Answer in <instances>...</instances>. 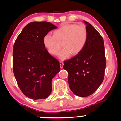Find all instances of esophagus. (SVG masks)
<instances>
[{
    "label": "esophagus",
    "mask_w": 121,
    "mask_h": 121,
    "mask_svg": "<svg viewBox=\"0 0 121 121\" xmlns=\"http://www.w3.org/2000/svg\"><path fill=\"white\" fill-rule=\"evenodd\" d=\"M60 65L61 68H62L63 66V62L62 61H60Z\"/></svg>",
    "instance_id": "esophagus-1"
}]
</instances>
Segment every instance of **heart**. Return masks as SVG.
<instances>
[{
    "label": "heart",
    "instance_id": "b5f03b06",
    "mask_svg": "<svg viewBox=\"0 0 121 121\" xmlns=\"http://www.w3.org/2000/svg\"><path fill=\"white\" fill-rule=\"evenodd\" d=\"M87 31L83 24H67L53 32V36H44V46L50 54L56 56L62 46L59 54L61 59L68 58L71 54L77 55L83 51L87 40Z\"/></svg>",
    "mask_w": 121,
    "mask_h": 121
}]
</instances>
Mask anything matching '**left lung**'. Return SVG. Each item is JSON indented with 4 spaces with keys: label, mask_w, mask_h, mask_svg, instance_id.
Here are the masks:
<instances>
[{
    "label": "left lung",
    "mask_w": 121,
    "mask_h": 121,
    "mask_svg": "<svg viewBox=\"0 0 121 121\" xmlns=\"http://www.w3.org/2000/svg\"><path fill=\"white\" fill-rule=\"evenodd\" d=\"M84 22L88 34L85 48L64 61L63 65L68 73L70 90L81 97L90 95L99 88L104 80L106 64L103 38L91 24Z\"/></svg>",
    "instance_id": "obj_1"
}]
</instances>
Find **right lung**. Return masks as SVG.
Returning <instances> with one entry per match:
<instances>
[{
	"instance_id": "add662e5",
	"label": "right lung",
	"mask_w": 121,
	"mask_h": 121,
	"mask_svg": "<svg viewBox=\"0 0 121 121\" xmlns=\"http://www.w3.org/2000/svg\"><path fill=\"white\" fill-rule=\"evenodd\" d=\"M57 27L46 21L28 24L14 43L13 72L17 85L26 97L33 100L48 98L52 80L60 70V63L44 46V36Z\"/></svg>"
}]
</instances>
